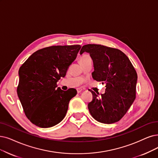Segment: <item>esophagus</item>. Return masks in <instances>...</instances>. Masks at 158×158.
Returning <instances> with one entry per match:
<instances>
[{
    "instance_id": "esophagus-1",
    "label": "esophagus",
    "mask_w": 158,
    "mask_h": 158,
    "mask_svg": "<svg viewBox=\"0 0 158 158\" xmlns=\"http://www.w3.org/2000/svg\"><path fill=\"white\" fill-rule=\"evenodd\" d=\"M77 93H81V91H82V89H80V88H78V89H77Z\"/></svg>"
}]
</instances>
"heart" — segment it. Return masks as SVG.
I'll use <instances>...</instances> for the list:
<instances>
[{
	"instance_id": "1",
	"label": "heart",
	"mask_w": 158,
	"mask_h": 158,
	"mask_svg": "<svg viewBox=\"0 0 158 158\" xmlns=\"http://www.w3.org/2000/svg\"><path fill=\"white\" fill-rule=\"evenodd\" d=\"M90 56L89 55H87V54H84L83 56H81V58H80V61H84L88 58H89Z\"/></svg>"
}]
</instances>
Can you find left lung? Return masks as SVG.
Returning <instances> with one entry per match:
<instances>
[{
	"label": "left lung",
	"mask_w": 158,
	"mask_h": 158,
	"mask_svg": "<svg viewBox=\"0 0 158 158\" xmlns=\"http://www.w3.org/2000/svg\"><path fill=\"white\" fill-rule=\"evenodd\" d=\"M84 52L89 53L93 61V79L106 84L104 94L91 90L93 100L88 104V109L100 123H116L135 99L136 71L127 55L117 48L88 44L82 47L80 53Z\"/></svg>",
	"instance_id": "8db88e82"
}]
</instances>
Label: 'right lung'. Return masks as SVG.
I'll return each mask as SVG.
<instances>
[{
  "label": "right lung",
  "instance_id": "1",
  "mask_svg": "<svg viewBox=\"0 0 158 158\" xmlns=\"http://www.w3.org/2000/svg\"><path fill=\"white\" fill-rule=\"evenodd\" d=\"M80 48V45L43 48L19 68L18 97L27 117L37 127H52L65 117L69 101L77 91L56 89L57 81L65 77Z\"/></svg>",
  "mask_w": 158,
  "mask_h": 158
}]
</instances>
